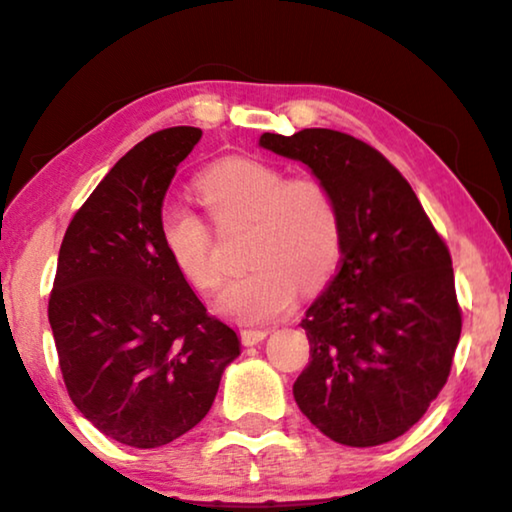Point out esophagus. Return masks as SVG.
Here are the masks:
<instances>
[{
    "label": "esophagus",
    "instance_id": "esophagus-1",
    "mask_svg": "<svg viewBox=\"0 0 512 512\" xmlns=\"http://www.w3.org/2000/svg\"><path fill=\"white\" fill-rule=\"evenodd\" d=\"M266 335H269V331L266 329H243L241 340H243V345H259Z\"/></svg>",
    "mask_w": 512,
    "mask_h": 512
}]
</instances>
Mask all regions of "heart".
<instances>
[{
	"label": "heart",
	"mask_w": 512,
	"mask_h": 512,
	"mask_svg": "<svg viewBox=\"0 0 512 512\" xmlns=\"http://www.w3.org/2000/svg\"><path fill=\"white\" fill-rule=\"evenodd\" d=\"M202 202L220 225L250 223L248 273L230 280L220 310L257 324L287 312L303 289L324 285L340 259L342 223L335 197L317 179H289L255 158H227L197 181ZM160 243L179 276L197 292L223 280L213 257L211 227L188 207H170L160 218Z\"/></svg>",
	"instance_id": "b5f03b06"
}]
</instances>
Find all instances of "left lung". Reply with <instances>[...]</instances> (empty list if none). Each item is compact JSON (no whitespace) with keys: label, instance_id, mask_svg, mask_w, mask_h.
Returning <instances> with one entry per match:
<instances>
[{"label":"left lung","instance_id":"8db88e82","mask_svg":"<svg viewBox=\"0 0 512 512\" xmlns=\"http://www.w3.org/2000/svg\"><path fill=\"white\" fill-rule=\"evenodd\" d=\"M301 160L340 209V269L305 310L310 363L294 381L308 421L342 446L398 439L444 388L462 331L453 262L407 179L331 128L264 133Z\"/></svg>","mask_w":512,"mask_h":512}]
</instances>
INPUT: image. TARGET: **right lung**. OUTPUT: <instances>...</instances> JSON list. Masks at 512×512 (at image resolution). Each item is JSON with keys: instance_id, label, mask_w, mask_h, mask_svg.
<instances>
[{"instance_id": "right-lung-1", "label": "right lung", "mask_w": 512, "mask_h": 512, "mask_svg": "<svg viewBox=\"0 0 512 512\" xmlns=\"http://www.w3.org/2000/svg\"><path fill=\"white\" fill-rule=\"evenodd\" d=\"M202 131L144 137L105 174L64 234L48 319L66 391L119 444L158 448L202 421L241 354L160 243L167 188Z\"/></svg>"}]
</instances>
